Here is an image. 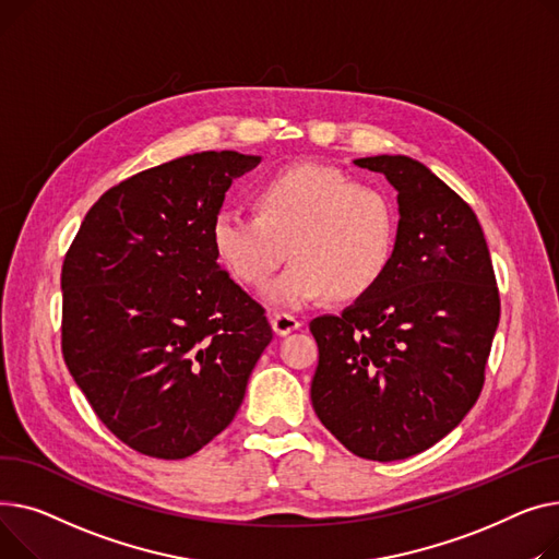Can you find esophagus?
I'll return each mask as SVG.
<instances>
[{
    "instance_id": "1",
    "label": "esophagus",
    "mask_w": 559,
    "mask_h": 559,
    "mask_svg": "<svg viewBox=\"0 0 559 559\" xmlns=\"http://www.w3.org/2000/svg\"><path fill=\"white\" fill-rule=\"evenodd\" d=\"M271 324H273V332H275L277 336H288L290 332L300 330V326H302V322H300L298 318L290 316V313H282V311L273 316Z\"/></svg>"
}]
</instances>
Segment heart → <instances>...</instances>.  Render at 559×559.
<instances>
[{"label": "heart", "mask_w": 559, "mask_h": 559, "mask_svg": "<svg viewBox=\"0 0 559 559\" xmlns=\"http://www.w3.org/2000/svg\"><path fill=\"white\" fill-rule=\"evenodd\" d=\"M257 214L223 207L210 239L218 264L248 286H261L288 254L290 266L264 298L305 309L330 295L356 298L385 273L397 239L390 195L324 164H293L254 191Z\"/></svg>", "instance_id": "1"}]
</instances>
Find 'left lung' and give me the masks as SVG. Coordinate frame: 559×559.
<instances>
[{"label": "left lung", "mask_w": 559, "mask_h": 559, "mask_svg": "<svg viewBox=\"0 0 559 559\" xmlns=\"http://www.w3.org/2000/svg\"><path fill=\"white\" fill-rule=\"evenodd\" d=\"M397 191L395 252L341 316H318L311 404L352 453L404 461L476 404L501 302L474 210L406 155L354 159Z\"/></svg>", "instance_id": "left-lung-1"}]
</instances>
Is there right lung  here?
<instances>
[{"label":"right lung","mask_w":559,"mask_h":559,"mask_svg":"<svg viewBox=\"0 0 559 559\" xmlns=\"http://www.w3.org/2000/svg\"><path fill=\"white\" fill-rule=\"evenodd\" d=\"M259 162L203 151L128 178L64 257V364L96 417L144 455L180 461L214 440L273 341L210 239L225 191Z\"/></svg>","instance_id":"1"}]
</instances>
